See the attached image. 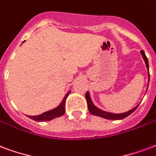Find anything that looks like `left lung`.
Returning a JSON list of instances; mask_svg holds the SVG:
<instances>
[{
    "mask_svg": "<svg viewBox=\"0 0 156 156\" xmlns=\"http://www.w3.org/2000/svg\"><path fill=\"white\" fill-rule=\"evenodd\" d=\"M140 54H141L142 57L145 61V66H146V68H147V70H148V76H149V80H148V86H149V80H150V74H149V62L148 59L145 55L144 51H140ZM148 88V87H147ZM86 99L87 101V105H88V109H89V111L91 113L92 115H96V116L102 117V118H105V119H108V120H121V119H124L126 118L128 115L133 113L134 111H136V108L138 107V105H136V107H134L132 110H129V111L127 112H124V113H119V114H116V113H111V112H108V111H105L101 109H100L97 106H95L93 101H92L91 98H90V95L89 91L86 92Z\"/></svg>",
    "mask_w": 156,
    "mask_h": 156,
    "instance_id": "left-lung-1",
    "label": "left lung"
}]
</instances>
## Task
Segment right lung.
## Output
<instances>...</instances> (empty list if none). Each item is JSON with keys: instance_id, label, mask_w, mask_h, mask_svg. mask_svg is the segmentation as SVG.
Returning a JSON list of instances; mask_svg holds the SVG:
<instances>
[{"instance_id": "obj_1", "label": "right lung", "mask_w": 156, "mask_h": 156, "mask_svg": "<svg viewBox=\"0 0 156 156\" xmlns=\"http://www.w3.org/2000/svg\"><path fill=\"white\" fill-rule=\"evenodd\" d=\"M25 42V41H23ZM69 91L67 93L66 95H65V97L63 98V101H61V103L57 107L52 109L51 111H45L44 113H42L41 115H27V116L32 119V120H36V121H49V120H51L55 118H57V117H60L61 115H63L65 114V105H66V100L67 96L70 94Z\"/></svg>"}]
</instances>
